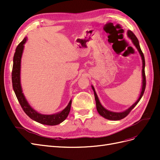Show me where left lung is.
<instances>
[{
  "label": "left lung",
  "instance_id": "obj_1",
  "mask_svg": "<svg viewBox=\"0 0 160 160\" xmlns=\"http://www.w3.org/2000/svg\"><path fill=\"white\" fill-rule=\"evenodd\" d=\"M128 36L129 37V38H130L132 40L133 43L134 44V45L136 47V48L138 49L140 55L142 57V62H143V69H142V76H143V85H142V92H141V94H140V96L139 99H138V101L135 102L132 106H131V107L127 109L126 111H123V112H121V113H115V112H112V111H108L106 109H105L101 104L100 103L99 99H98V97L96 94V92L95 91V89L93 86H92V89H93V91H94V95H95V102H96V108H97V110H98V113H99L100 115L102 116V117L105 118V119H108L109 120H120V119H122L126 117V116L128 115V114L131 112V111H132L135 107V105H136L139 101H140V99H142V96L144 93V91H145V89H146V74H145V58H144V55H143V53L142 52V51L141 50V48H140L139 46V43L138 41V38L136 37L134 35V33L131 31H128Z\"/></svg>",
  "mask_w": 160,
  "mask_h": 160
}]
</instances>
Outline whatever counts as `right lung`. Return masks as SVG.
I'll list each match as a JSON object with an SVG mask.
<instances>
[{
  "mask_svg": "<svg viewBox=\"0 0 160 160\" xmlns=\"http://www.w3.org/2000/svg\"><path fill=\"white\" fill-rule=\"evenodd\" d=\"M27 41V38L19 43L16 48L13 57V66L12 70V83L13 90L15 93L17 98L20 103L22 109L25 113L31 119L44 125H55L61 123L67 118L71 109L72 100L71 99L68 105L61 112L53 115H42L37 113L34 110L29 104L28 103L25 96L22 93V89L20 82V70H21V59L24 48V44Z\"/></svg>",
  "mask_w": 160,
  "mask_h": 160,
  "instance_id": "1",
  "label": "right lung"
}]
</instances>
